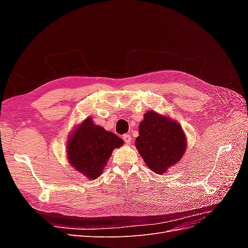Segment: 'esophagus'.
<instances>
[{
  "mask_svg": "<svg viewBox=\"0 0 248 248\" xmlns=\"http://www.w3.org/2000/svg\"><path fill=\"white\" fill-rule=\"evenodd\" d=\"M123 140L126 142V144H130L131 140H132V138H131L130 134H124Z\"/></svg>",
  "mask_w": 248,
  "mask_h": 248,
  "instance_id": "obj_1",
  "label": "esophagus"
}]
</instances>
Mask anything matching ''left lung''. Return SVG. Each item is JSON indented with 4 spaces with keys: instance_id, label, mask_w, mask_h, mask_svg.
Returning a JSON list of instances; mask_svg holds the SVG:
<instances>
[{
    "instance_id": "left-lung-1",
    "label": "left lung",
    "mask_w": 248,
    "mask_h": 248,
    "mask_svg": "<svg viewBox=\"0 0 248 248\" xmlns=\"http://www.w3.org/2000/svg\"><path fill=\"white\" fill-rule=\"evenodd\" d=\"M186 137L182 127L154 110L145 112L139 126L136 147L145 163L158 175L164 174L184 155Z\"/></svg>"
}]
</instances>
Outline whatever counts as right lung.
<instances>
[{
    "mask_svg": "<svg viewBox=\"0 0 248 248\" xmlns=\"http://www.w3.org/2000/svg\"><path fill=\"white\" fill-rule=\"evenodd\" d=\"M123 144L121 138L95 125L88 117L69 136L67 157L74 169L93 180L101 175L112 150Z\"/></svg>",
    "mask_w": 248,
    "mask_h": 248,
    "instance_id": "1",
    "label": "right lung"
}]
</instances>
